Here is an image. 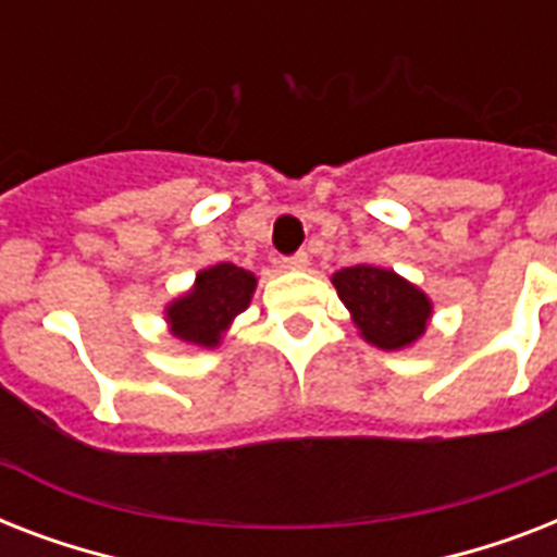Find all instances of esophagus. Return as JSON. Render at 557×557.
Segmentation results:
<instances>
[{
	"label": "esophagus",
	"mask_w": 557,
	"mask_h": 557,
	"mask_svg": "<svg viewBox=\"0 0 557 557\" xmlns=\"http://www.w3.org/2000/svg\"><path fill=\"white\" fill-rule=\"evenodd\" d=\"M283 265H286L288 271H306L309 269V257H306V251H297V253H292V257H286V260H283Z\"/></svg>",
	"instance_id": "1"
}]
</instances>
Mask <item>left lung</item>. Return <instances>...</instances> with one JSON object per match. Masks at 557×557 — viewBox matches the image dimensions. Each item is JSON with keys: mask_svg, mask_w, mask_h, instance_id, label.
I'll return each instance as SVG.
<instances>
[{"mask_svg": "<svg viewBox=\"0 0 557 557\" xmlns=\"http://www.w3.org/2000/svg\"><path fill=\"white\" fill-rule=\"evenodd\" d=\"M332 286L349 309L358 335L387 352L413 347L433 318L431 297L393 269L370 262L349 265L332 274Z\"/></svg>", "mask_w": 557, "mask_h": 557, "instance_id": "left-lung-1", "label": "left lung"}]
</instances>
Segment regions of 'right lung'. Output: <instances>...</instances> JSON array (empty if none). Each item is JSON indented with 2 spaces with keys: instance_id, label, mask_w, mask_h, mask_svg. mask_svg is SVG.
I'll return each instance as SVG.
<instances>
[{
  "instance_id": "add662e5",
  "label": "right lung",
  "mask_w": 557,
  "mask_h": 557,
  "mask_svg": "<svg viewBox=\"0 0 557 557\" xmlns=\"http://www.w3.org/2000/svg\"><path fill=\"white\" fill-rule=\"evenodd\" d=\"M253 288L257 277L234 262L201 269L185 295L173 297L164 306L170 335L196 349L219 347L236 314L251 306Z\"/></svg>"
}]
</instances>
